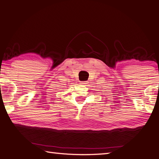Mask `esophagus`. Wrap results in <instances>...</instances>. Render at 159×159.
Instances as JSON below:
<instances>
[{"label": "esophagus", "mask_w": 159, "mask_h": 159, "mask_svg": "<svg viewBox=\"0 0 159 159\" xmlns=\"http://www.w3.org/2000/svg\"><path fill=\"white\" fill-rule=\"evenodd\" d=\"M88 81H83V82H80V84H87Z\"/></svg>", "instance_id": "1"}]
</instances>
